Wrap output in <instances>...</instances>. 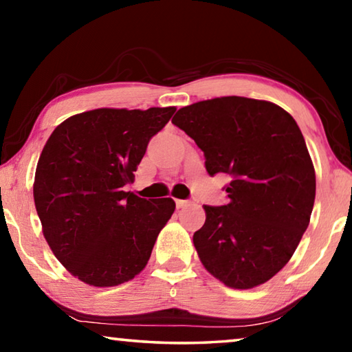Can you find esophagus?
I'll return each instance as SVG.
<instances>
[{"mask_svg":"<svg viewBox=\"0 0 352 352\" xmlns=\"http://www.w3.org/2000/svg\"><path fill=\"white\" fill-rule=\"evenodd\" d=\"M175 205H177V208H184V206L190 205V201L189 200H175Z\"/></svg>","mask_w":352,"mask_h":352,"instance_id":"1","label":"esophagus"}]
</instances>
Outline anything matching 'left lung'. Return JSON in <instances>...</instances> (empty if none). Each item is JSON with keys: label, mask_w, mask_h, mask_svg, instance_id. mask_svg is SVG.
<instances>
[{"label": "left lung", "mask_w": 352, "mask_h": 352, "mask_svg": "<svg viewBox=\"0 0 352 352\" xmlns=\"http://www.w3.org/2000/svg\"><path fill=\"white\" fill-rule=\"evenodd\" d=\"M172 124L195 141L208 174H228V204L205 205L194 245L205 269L233 289L264 284L287 264L307 230L315 170L295 119L241 96L183 107Z\"/></svg>", "instance_id": "obj_1"}]
</instances>
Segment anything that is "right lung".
<instances>
[{"mask_svg":"<svg viewBox=\"0 0 352 352\" xmlns=\"http://www.w3.org/2000/svg\"><path fill=\"white\" fill-rule=\"evenodd\" d=\"M174 113L175 107L98 109L68 118L46 141L35 170V208L52 253L80 281L111 287L146 267L175 201L146 200L122 188Z\"/></svg>","mask_w":352,"mask_h":352,"instance_id":"1","label":"right lung"}]
</instances>
